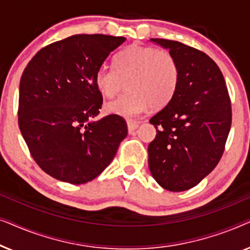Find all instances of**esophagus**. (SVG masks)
Returning a JSON list of instances; mask_svg holds the SVG:
<instances>
[{"mask_svg": "<svg viewBox=\"0 0 250 250\" xmlns=\"http://www.w3.org/2000/svg\"><path fill=\"white\" fill-rule=\"evenodd\" d=\"M139 127V122H135V121H127V128H128V132L132 133L133 131H135L136 128Z\"/></svg>", "mask_w": 250, "mask_h": 250, "instance_id": "obj_1", "label": "esophagus"}]
</instances>
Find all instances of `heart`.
<instances>
[{"mask_svg": "<svg viewBox=\"0 0 250 250\" xmlns=\"http://www.w3.org/2000/svg\"><path fill=\"white\" fill-rule=\"evenodd\" d=\"M95 86L102 97L112 99L126 84L127 92L104 105L109 115L134 117L149 105L163 108L180 84L179 63L169 51L131 45L114 58V68L102 64L95 73Z\"/></svg>", "mask_w": 250, "mask_h": 250, "instance_id": "1", "label": "heart"}]
</instances>
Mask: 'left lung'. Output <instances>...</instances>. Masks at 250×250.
<instances>
[{
	"label": "left lung",
	"instance_id": "8db88e82",
	"mask_svg": "<svg viewBox=\"0 0 250 250\" xmlns=\"http://www.w3.org/2000/svg\"><path fill=\"white\" fill-rule=\"evenodd\" d=\"M180 67L177 91L150 119L157 129L150 142L149 168L159 186L179 192L197 186L220 162L231 128L232 109L223 74L203 51L165 39Z\"/></svg>",
	"mask_w": 250,
	"mask_h": 250
}]
</instances>
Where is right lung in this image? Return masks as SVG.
<instances>
[{
  "label": "right lung",
  "mask_w": 250,
  "mask_h": 250,
  "mask_svg": "<svg viewBox=\"0 0 250 250\" xmlns=\"http://www.w3.org/2000/svg\"><path fill=\"white\" fill-rule=\"evenodd\" d=\"M123 36L80 34L41 49L20 78L18 124L37 165L71 184L95 179L127 135L125 119L93 121L104 102L95 73Z\"/></svg>",
  "instance_id": "obj_1"
}]
</instances>
